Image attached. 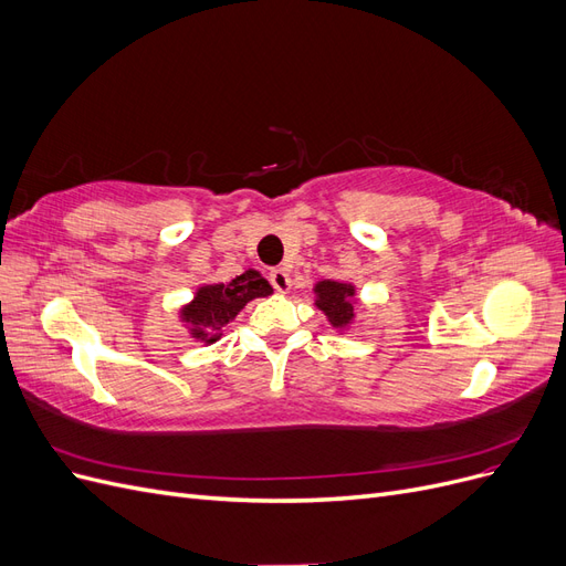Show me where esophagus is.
<instances>
[{
  "mask_svg": "<svg viewBox=\"0 0 566 566\" xmlns=\"http://www.w3.org/2000/svg\"><path fill=\"white\" fill-rule=\"evenodd\" d=\"M269 281H271L273 287H276V293H281V295L290 293V285H293V281H290L285 269H273V271L269 273Z\"/></svg>",
  "mask_w": 566,
  "mask_h": 566,
  "instance_id": "esophagus-1",
  "label": "esophagus"
}]
</instances>
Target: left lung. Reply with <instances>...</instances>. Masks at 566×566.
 Wrapping results in <instances>:
<instances>
[{"label": "left lung", "instance_id": "1", "mask_svg": "<svg viewBox=\"0 0 566 566\" xmlns=\"http://www.w3.org/2000/svg\"><path fill=\"white\" fill-rule=\"evenodd\" d=\"M358 290L349 281H335L323 279L314 283V306L328 318L333 331L345 335L354 328L356 323V304H358Z\"/></svg>", "mask_w": 566, "mask_h": 566}]
</instances>
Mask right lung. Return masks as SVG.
Instances as JSON below:
<instances>
[{"label": "right lung", "mask_w": 566, "mask_h": 566, "mask_svg": "<svg viewBox=\"0 0 566 566\" xmlns=\"http://www.w3.org/2000/svg\"><path fill=\"white\" fill-rule=\"evenodd\" d=\"M273 295V287L256 269H248L229 283H202L196 287L191 302L179 306V321L188 335L205 347L224 335V325L245 310L256 297Z\"/></svg>", "instance_id": "1"}]
</instances>
